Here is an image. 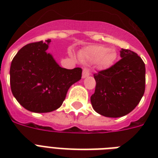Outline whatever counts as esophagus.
I'll return each instance as SVG.
<instances>
[{"label": "esophagus", "mask_w": 158, "mask_h": 158, "mask_svg": "<svg viewBox=\"0 0 158 158\" xmlns=\"http://www.w3.org/2000/svg\"><path fill=\"white\" fill-rule=\"evenodd\" d=\"M90 71L88 70L87 68H84L82 71V77L85 78L86 77H88V76H90Z\"/></svg>", "instance_id": "esophagus-1"}]
</instances>
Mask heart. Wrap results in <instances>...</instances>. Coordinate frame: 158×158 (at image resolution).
<instances>
[{
	"instance_id": "b5f03b06",
	"label": "heart",
	"mask_w": 158,
	"mask_h": 158,
	"mask_svg": "<svg viewBox=\"0 0 158 158\" xmlns=\"http://www.w3.org/2000/svg\"><path fill=\"white\" fill-rule=\"evenodd\" d=\"M81 57L86 62H101L105 67L110 66L116 58V53L114 50L101 45H94L87 47L81 52Z\"/></svg>"
}]
</instances>
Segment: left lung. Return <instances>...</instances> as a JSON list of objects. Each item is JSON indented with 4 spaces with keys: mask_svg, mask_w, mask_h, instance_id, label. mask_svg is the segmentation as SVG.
<instances>
[{
    "mask_svg": "<svg viewBox=\"0 0 158 158\" xmlns=\"http://www.w3.org/2000/svg\"><path fill=\"white\" fill-rule=\"evenodd\" d=\"M121 59L106 70L94 74L95 93L90 96L93 109L101 115L122 117L140 102L145 91V64L136 52L120 51Z\"/></svg>",
    "mask_w": 158,
    "mask_h": 158,
    "instance_id": "obj_1",
    "label": "left lung"
}]
</instances>
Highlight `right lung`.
I'll use <instances>...</instances> for the list:
<instances>
[{"label":"right lung","instance_id":"right-lung-1","mask_svg":"<svg viewBox=\"0 0 158 158\" xmlns=\"http://www.w3.org/2000/svg\"><path fill=\"white\" fill-rule=\"evenodd\" d=\"M50 42L48 40L25 45L10 65L12 94L31 112L47 113L59 108L71 85L81 78V68H61L46 52Z\"/></svg>","mask_w":158,"mask_h":158}]
</instances>
